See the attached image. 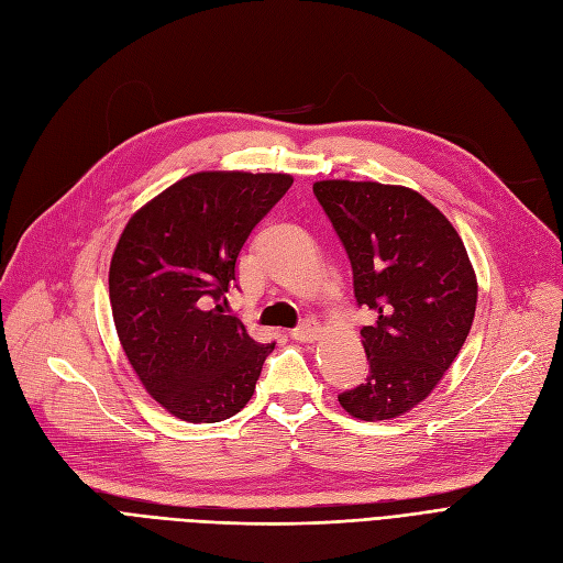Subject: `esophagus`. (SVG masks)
Returning a JSON list of instances; mask_svg holds the SVG:
<instances>
[{"label": "esophagus", "mask_w": 563, "mask_h": 563, "mask_svg": "<svg viewBox=\"0 0 563 563\" xmlns=\"http://www.w3.org/2000/svg\"><path fill=\"white\" fill-rule=\"evenodd\" d=\"M318 334H320V327H318V322H313V320H303L299 327H295L292 331H289V336H292V339L299 341V343L316 341Z\"/></svg>", "instance_id": "34e87169"}]
</instances>
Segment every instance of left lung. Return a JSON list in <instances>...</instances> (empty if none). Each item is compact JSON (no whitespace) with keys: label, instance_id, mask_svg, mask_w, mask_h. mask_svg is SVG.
Here are the masks:
<instances>
[{"label":"left lung","instance_id":"1","mask_svg":"<svg viewBox=\"0 0 563 563\" xmlns=\"http://www.w3.org/2000/svg\"><path fill=\"white\" fill-rule=\"evenodd\" d=\"M313 192L341 239L355 299L373 310L362 327L368 376L339 394L366 422L424 401L468 336L477 283L450 220L401 185L320 180Z\"/></svg>","mask_w":563,"mask_h":563}]
</instances>
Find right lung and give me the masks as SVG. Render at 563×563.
<instances>
[{
  "instance_id": "right-lung-1",
  "label": "right lung",
  "mask_w": 563,
  "mask_h": 563,
  "mask_svg": "<svg viewBox=\"0 0 563 563\" xmlns=\"http://www.w3.org/2000/svg\"><path fill=\"white\" fill-rule=\"evenodd\" d=\"M289 185L287 174H192L136 211L115 245L118 339L151 397L185 422L236 415L276 345L250 339L224 306L250 232Z\"/></svg>"
}]
</instances>
